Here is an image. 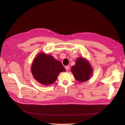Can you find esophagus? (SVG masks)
<instances>
[{"instance_id":"obj_1","label":"esophagus","mask_w":125,"mask_h":125,"mask_svg":"<svg viewBox=\"0 0 125 125\" xmlns=\"http://www.w3.org/2000/svg\"><path fill=\"white\" fill-rule=\"evenodd\" d=\"M65 69H66V70H68V69H69V66H65Z\"/></svg>"}]
</instances>
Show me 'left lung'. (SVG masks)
Here are the masks:
<instances>
[{
    "label": "left lung",
    "instance_id": "8db88e82",
    "mask_svg": "<svg viewBox=\"0 0 125 125\" xmlns=\"http://www.w3.org/2000/svg\"><path fill=\"white\" fill-rule=\"evenodd\" d=\"M71 71L75 79L80 82L88 80L93 73L91 66L88 62L81 57L76 60L75 65L71 68Z\"/></svg>",
    "mask_w": 125,
    "mask_h": 125
}]
</instances>
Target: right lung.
I'll return each instance as SVG.
<instances>
[{
    "instance_id": "1",
    "label": "right lung",
    "mask_w": 125,
    "mask_h": 125,
    "mask_svg": "<svg viewBox=\"0 0 125 125\" xmlns=\"http://www.w3.org/2000/svg\"><path fill=\"white\" fill-rule=\"evenodd\" d=\"M31 70L35 80L46 85L53 83L60 73L66 71L60 62L44 53L37 56L33 62Z\"/></svg>"
}]
</instances>
